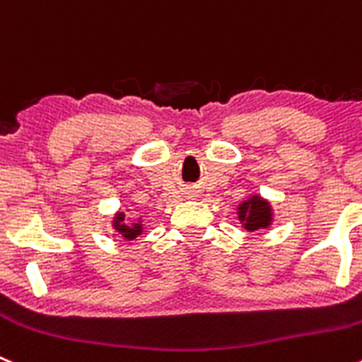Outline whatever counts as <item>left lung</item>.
<instances>
[{"mask_svg":"<svg viewBox=\"0 0 362 362\" xmlns=\"http://www.w3.org/2000/svg\"><path fill=\"white\" fill-rule=\"evenodd\" d=\"M239 221L248 232L268 228L272 225V205L261 197H252L239 205Z\"/></svg>","mask_w":362,"mask_h":362,"instance_id":"obj_1","label":"left lung"}]
</instances>
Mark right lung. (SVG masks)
<instances>
[{
	"instance_id": "obj_1",
	"label": "right lung",
	"mask_w": 362,
	"mask_h": 362,
	"mask_svg": "<svg viewBox=\"0 0 362 362\" xmlns=\"http://www.w3.org/2000/svg\"><path fill=\"white\" fill-rule=\"evenodd\" d=\"M114 228H116V232H119L124 239H128V241L135 239L137 235H141V232H143L141 221L132 223V225H124V212H117L116 214V218H114Z\"/></svg>"
}]
</instances>
